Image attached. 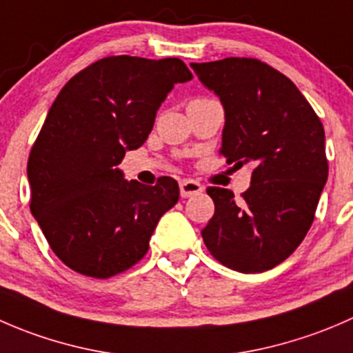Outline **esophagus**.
<instances>
[{"mask_svg": "<svg viewBox=\"0 0 353 353\" xmlns=\"http://www.w3.org/2000/svg\"><path fill=\"white\" fill-rule=\"evenodd\" d=\"M179 190H181V196L183 198H191L194 194L203 193V186L194 179H183L179 183Z\"/></svg>", "mask_w": 353, "mask_h": 353, "instance_id": "obj_1", "label": "esophagus"}]
</instances>
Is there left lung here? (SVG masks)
I'll return each instance as SVG.
<instances>
[{
    "instance_id": "left-lung-1",
    "label": "left lung",
    "mask_w": 353,
    "mask_h": 353,
    "mask_svg": "<svg viewBox=\"0 0 353 353\" xmlns=\"http://www.w3.org/2000/svg\"><path fill=\"white\" fill-rule=\"evenodd\" d=\"M225 110L220 154L234 169L251 163L239 201L208 188L215 213L201 230L215 259L241 273L275 268L304 241L328 179L325 130L299 88L252 58L191 63Z\"/></svg>"
}]
</instances>
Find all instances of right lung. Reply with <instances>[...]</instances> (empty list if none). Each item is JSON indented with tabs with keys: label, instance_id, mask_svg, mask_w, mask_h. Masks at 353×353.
<instances>
[{
	"label": "right lung",
	"instance_id": "add662e5",
	"mask_svg": "<svg viewBox=\"0 0 353 353\" xmlns=\"http://www.w3.org/2000/svg\"><path fill=\"white\" fill-rule=\"evenodd\" d=\"M177 58L109 56L74 74L52 102L27 163L30 212L68 268L109 279L137 265L160 216L179 199L172 177L126 181L117 165L145 143L176 83Z\"/></svg>",
	"mask_w": 353,
	"mask_h": 353
}]
</instances>
